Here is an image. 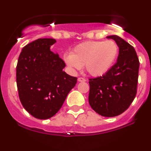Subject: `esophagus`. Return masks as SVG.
Here are the masks:
<instances>
[{
    "label": "esophagus",
    "mask_w": 151,
    "mask_h": 151,
    "mask_svg": "<svg viewBox=\"0 0 151 151\" xmlns=\"http://www.w3.org/2000/svg\"><path fill=\"white\" fill-rule=\"evenodd\" d=\"M86 79L83 77H79L78 78V81H80V82H83V81H85Z\"/></svg>",
    "instance_id": "34e87169"
}]
</instances>
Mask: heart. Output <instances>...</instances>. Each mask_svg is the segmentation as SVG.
Returning <instances> with one entry per match:
<instances>
[{
    "label": "heart",
    "mask_w": 151,
    "mask_h": 151,
    "mask_svg": "<svg viewBox=\"0 0 151 151\" xmlns=\"http://www.w3.org/2000/svg\"><path fill=\"white\" fill-rule=\"evenodd\" d=\"M118 53L119 47L113 40L88 41L74 47L72 54H65L64 60L72 71L80 70L84 65L88 73L98 77L110 70Z\"/></svg>",
    "instance_id": "heart-1"
}]
</instances>
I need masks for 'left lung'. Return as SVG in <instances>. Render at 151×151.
<instances>
[{
  "label": "left lung",
  "mask_w": 151,
  "mask_h": 151,
  "mask_svg": "<svg viewBox=\"0 0 151 151\" xmlns=\"http://www.w3.org/2000/svg\"><path fill=\"white\" fill-rule=\"evenodd\" d=\"M106 37L119 47L117 62L101 77L89 79V103L99 115L114 117L125 111L135 99L140 63L129 43L117 35Z\"/></svg>",
  "instance_id": "obj_1"
}]
</instances>
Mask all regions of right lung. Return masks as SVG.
<instances>
[{
	"mask_svg": "<svg viewBox=\"0 0 151 151\" xmlns=\"http://www.w3.org/2000/svg\"><path fill=\"white\" fill-rule=\"evenodd\" d=\"M52 38H40L22 48L16 67L22 105L32 116L47 119L58 112L77 78L64 72L65 63L50 50Z\"/></svg>",
	"mask_w": 151,
	"mask_h": 151,
	"instance_id": "add662e5",
	"label": "right lung"
}]
</instances>
